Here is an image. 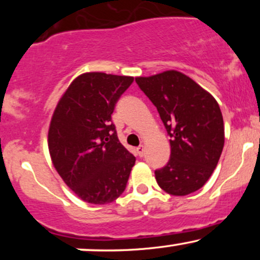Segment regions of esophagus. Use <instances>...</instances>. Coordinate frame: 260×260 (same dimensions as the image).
I'll return each mask as SVG.
<instances>
[{
	"instance_id": "esophagus-1",
	"label": "esophagus",
	"mask_w": 260,
	"mask_h": 260,
	"mask_svg": "<svg viewBox=\"0 0 260 260\" xmlns=\"http://www.w3.org/2000/svg\"><path fill=\"white\" fill-rule=\"evenodd\" d=\"M144 153H145L144 145H139V147L137 148V154H138L139 156L142 157V156H144Z\"/></svg>"
}]
</instances>
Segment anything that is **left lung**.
Returning <instances> with one entry per match:
<instances>
[{"mask_svg":"<svg viewBox=\"0 0 260 260\" xmlns=\"http://www.w3.org/2000/svg\"><path fill=\"white\" fill-rule=\"evenodd\" d=\"M140 90L157 109L170 136L171 155L155 171L157 184L171 196H187L205 184L219 162L225 134L219 104L177 71L138 77Z\"/></svg>","mask_w":260,"mask_h":260,"instance_id":"obj_1","label":"left lung"}]
</instances>
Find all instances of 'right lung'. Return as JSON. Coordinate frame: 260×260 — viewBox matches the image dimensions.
<instances>
[{"label":"right lung","mask_w":260,"mask_h":260,"mask_svg":"<svg viewBox=\"0 0 260 260\" xmlns=\"http://www.w3.org/2000/svg\"><path fill=\"white\" fill-rule=\"evenodd\" d=\"M133 79L82 74L68 86L52 115L47 140L53 166L64 183L90 204L116 201L136 162L111 120L116 103Z\"/></svg>","instance_id":"add662e5"}]
</instances>
